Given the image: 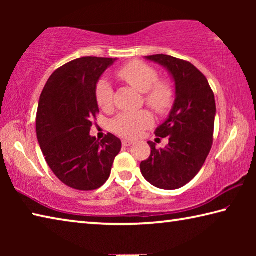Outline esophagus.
I'll list each match as a JSON object with an SVG mask.
<instances>
[{
    "label": "esophagus",
    "mask_w": 256,
    "mask_h": 256,
    "mask_svg": "<svg viewBox=\"0 0 256 256\" xmlns=\"http://www.w3.org/2000/svg\"><path fill=\"white\" fill-rule=\"evenodd\" d=\"M122 144H123L124 146H130L133 144V141L126 140V138H123V140H122Z\"/></svg>",
    "instance_id": "34e87169"
}]
</instances>
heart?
<instances>
[{
    "mask_svg": "<svg viewBox=\"0 0 256 256\" xmlns=\"http://www.w3.org/2000/svg\"><path fill=\"white\" fill-rule=\"evenodd\" d=\"M116 76L138 92L144 94L146 105L158 114H164L174 102V90L166 81L158 80V72L142 60H131L116 71ZM94 96L98 106L102 110H110L114 100V92L110 82L102 79L94 88ZM152 118L148 112H123L112 120V132L120 136L134 138L149 128Z\"/></svg>",
    "mask_w": 256,
    "mask_h": 256,
    "instance_id": "heart-1",
    "label": "heart"
}]
</instances>
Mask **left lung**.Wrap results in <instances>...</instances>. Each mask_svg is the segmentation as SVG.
<instances>
[{"instance_id":"left-lung-1","label":"left lung","mask_w":256,"mask_h":256,"mask_svg":"<svg viewBox=\"0 0 256 256\" xmlns=\"http://www.w3.org/2000/svg\"><path fill=\"white\" fill-rule=\"evenodd\" d=\"M170 72L176 98L168 118L156 130V136L168 138L164 149L149 141V158L140 164L144 178L162 190L183 188L204 164L214 144V94L206 78L188 60L157 54L146 56Z\"/></svg>"}]
</instances>
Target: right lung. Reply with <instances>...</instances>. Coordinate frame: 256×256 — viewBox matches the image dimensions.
<instances>
[{
	"label": "right lung",
	"mask_w": 256,
	"mask_h": 256,
	"mask_svg": "<svg viewBox=\"0 0 256 256\" xmlns=\"http://www.w3.org/2000/svg\"><path fill=\"white\" fill-rule=\"evenodd\" d=\"M115 58L86 56L58 68L42 89L36 132L46 162L68 188L97 190L106 183L122 148L108 133L99 142L90 136L99 112L94 88Z\"/></svg>",
	"instance_id": "add662e5"
}]
</instances>
